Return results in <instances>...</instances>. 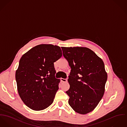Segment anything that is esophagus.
Instances as JSON below:
<instances>
[{"instance_id":"1","label":"esophagus","mask_w":127,"mask_h":127,"mask_svg":"<svg viewBox=\"0 0 127 127\" xmlns=\"http://www.w3.org/2000/svg\"><path fill=\"white\" fill-rule=\"evenodd\" d=\"M61 81L63 82H67V79H64L63 78H61Z\"/></svg>"}]
</instances>
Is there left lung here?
<instances>
[{
	"label": "left lung",
	"instance_id": "8db88e82",
	"mask_svg": "<svg viewBox=\"0 0 127 127\" xmlns=\"http://www.w3.org/2000/svg\"><path fill=\"white\" fill-rule=\"evenodd\" d=\"M63 55L70 67L66 93L68 103L76 113L85 114L97 106L105 92L107 73L101 58L86 47H62Z\"/></svg>",
	"mask_w": 127,
	"mask_h": 127
}]
</instances>
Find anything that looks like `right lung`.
<instances>
[{
	"instance_id": "1",
	"label": "right lung",
	"mask_w": 127,
	"mask_h": 127,
	"mask_svg": "<svg viewBox=\"0 0 127 127\" xmlns=\"http://www.w3.org/2000/svg\"><path fill=\"white\" fill-rule=\"evenodd\" d=\"M62 56L60 47L37 45L24 54L15 72L19 96L34 111H41L53 102L60 80L55 77L54 63Z\"/></svg>"
}]
</instances>
